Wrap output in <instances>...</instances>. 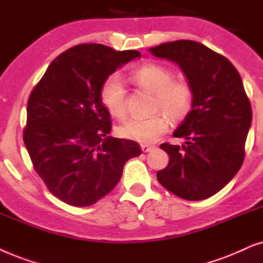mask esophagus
<instances>
[{
	"label": "esophagus",
	"mask_w": 263,
	"mask_h": 263,
	"mask_svg": "<svg viewBox=\"0 0 263 263\" xmlns=\"http://www.w3.org/2000/svg\"><path fill=\"white\" fill-rule=\"evenodd\" d=\"M154 148H155V146H154V145H149V144H141V149H142V152H143V153H148V152H150V150H153Z\"/></svg>",
	"instance_id": "esophagus-1"
}]
</instances>
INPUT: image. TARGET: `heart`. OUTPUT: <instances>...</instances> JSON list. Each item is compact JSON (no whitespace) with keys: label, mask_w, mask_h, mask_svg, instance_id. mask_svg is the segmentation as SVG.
<instances>
[{"label":"heart","mask_w":263,"mask_h":263,"mask_svg":"<svg viewBox=\"0 0 263 263\" xmlns=\"http://www.w3.org/2000/svg\"><path fill=\"white\" fill-rule=\"evenodd\" d=\"M173 78L172 69L159 64H145L128 73L129 82L153 92L152 109H161L178 122L191 113L195 90L187 80ZM100 100L111 117L122 119L126 115V91L117 76H109L102 83ZM164 115L159 111L149 118L129 119L119 126L118 135L143 144L155 142L168 129V119Z\"/></svg>","instance_id":"b5f03b06"}]
</instances>
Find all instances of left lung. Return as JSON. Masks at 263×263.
<instances>
[{
	"label": "left lung",
	"mask_w": 263,
	"mask_h": 263,
	"mask_svg": "<svg viewBox=\"0 0 263 263\" xmlns=\"http://www.w3.org/2000/svg\"><path fill=\"white\" fill-rule=\"evenodd\" d=\"M150 51L177 62L195 90L194 108L173 134L184 144L160 145L170 162L157 172V180L187 201L212 197L236 176L246 157L253 113L239 73L225 56L198 42L174 41Z\"/></svg>",
	"instance_id": "left-lung-1"
}]
</instances>
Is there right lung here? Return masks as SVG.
Masks as SVG:
<instances>
[{
    "mask_svg": "<svg viewBox=\"0 0 263 263\" xmlns=\"http://www.w3.org/2000/svg\"><path fill=\"white\" fill-rule=\"evenodd\" d=\"M139 56L78 44L55 58L31 91L24 143L36 173L60 201L93 204L115 187L125 163L142 154L138 143L108 136L110 114L100 100L104 80Z\"/></svg>",
    "mask_w": 263,
    "mask_h": 263,
    "instance_id": "1",
    "label": "right lung"
}]
</instances>
